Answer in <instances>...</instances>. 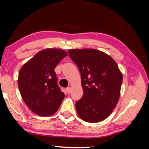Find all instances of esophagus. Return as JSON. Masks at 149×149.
I'll use <instances>...</instances> for the list:
<instances>
[{
    "mask_svg": "<svg viewBox=\"0 0 149 149\" xmlns=\"http://www.w3.org/2000/svg\"><path fill=\"white\" fill-rule=\"evenodd\" d=\"M65 90H66V92H67V93L70 94L71 91H72V88H71V87H68L67 88L65 89Z\"/></svg>",
    "mask_w": 149,
    "mask_h": 149,
    "instance_id": "esophagus-1",
    "label": "esophagus"
}]
</instances>
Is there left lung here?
Returning a JSON list of instances; mask_svg holds the SVG:
<instances>
[{
  "label": "left lung",
  "instance_id": "obj_1",
  "mask_svg": "<svg viewBox=\"0 0 149 149\" xmlns=\"http://www.w3.org/2000/svg\"><path fill=\"white\" fill-rule=\"evenodd\" d=\"M78 67L84 95L75 103L77 115L89 123L102 121L111 114L121 95L123 75L117 63L96 49H70Z\"/></svg>",
  "mask_w": 149,
  "mask_h": 149
}]
</instances>
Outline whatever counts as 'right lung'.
<instances>
[{"label": "right lung", "mask_w": 149, "mask_h": 149, "mask_svg": "<svg viewBox=\"0 0 149 149\" xmlns=\"http://www.w3.org/2000/svg\"><path fill=\"white\" fill-rule=\"evenodd\" d=\"M68 56L65 50L46 48L38 52L20 68L18 86L22 100L39 116L54 114L65 97L57 84L54 69Z\"/></svg>", "instance_id": "obj_1"}]
</instances>
